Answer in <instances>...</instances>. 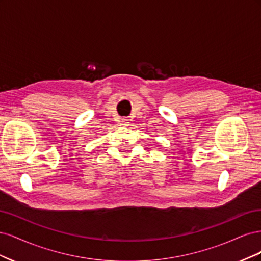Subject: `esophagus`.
<instances>
[{
  "label": "esophagus",
  "mask_w": 261,
  "mask_h": 261,
  "mask_svg": "<svg viewBox=\"0 0 261 261\" xmlns=\"http://www.w3.org/2000/svg\"><path fill=\"white\" fill-rule=\"evenodd\" d=\"M121 122H122V125H124V126H127V125H128V123H129V122H128V120H122Z\"/></svg>",
  "instance_id": "esophagus-1"
}]
</instances>
